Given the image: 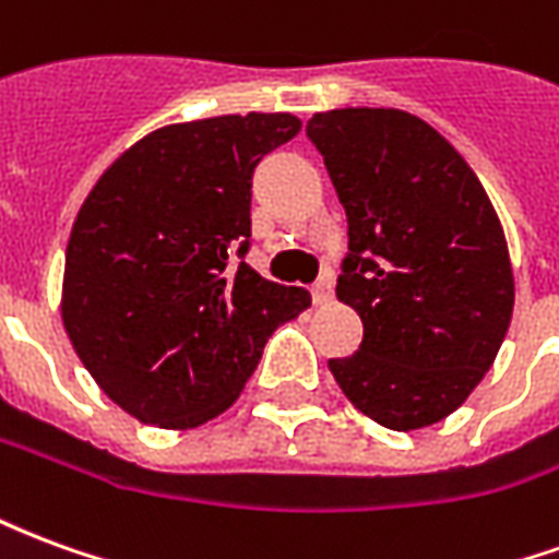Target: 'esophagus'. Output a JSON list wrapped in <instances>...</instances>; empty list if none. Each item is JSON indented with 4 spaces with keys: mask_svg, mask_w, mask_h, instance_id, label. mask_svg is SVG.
<instances>
[{
    "mask_svg": "<svg viewBox=\"0 0 559 559\" xmlns=\"http://www.w3.org/2000/svg\"><path fill=\"white\" fill-rule=\"evenodd\" d=\"M311 299H314L317 305H326L329 299H332V278H329V275H323V278L311 287Z\"/></svg>",
    "mask_w": 559,
    "mask_h": 559,
    "instance_id": "obj_1",
    "label": "esophagus"
}]
</instances>
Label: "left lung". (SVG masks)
Masks as SVG:
<instances>
[{
	"instance_id": "left-lung-1",
	"label": "left lung",
	"mask_w": 559,
	"mask_h": 559,
	"mask_svg": "<svg viewBox=\"0 0 559 559\" xmlns=\"http://www.w3.org/2000/svg\"><path fill=\"white\" fill-rule=\"evenodd\" d=\"M308 138L347 212L338 302L362 320L329 359L368 419L416 431L455 413L497 359L515 305L503 224L455 146L392 107L314 114Z\"/></svg>"
}]
</instances>
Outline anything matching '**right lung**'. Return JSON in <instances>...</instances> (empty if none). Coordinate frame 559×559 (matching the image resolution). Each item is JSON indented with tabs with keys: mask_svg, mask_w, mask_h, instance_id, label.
I'll use <instances>...</instances> for the list:
<instances>
[{
	"mask_svg": "<svg viewBox=\"0 0 559 559\" xmlns=\"http://www.w3.org/2000/svg\"><path fill=\"white\" fill-rule=\"evenodd\" d=\"M293 114L212 116L152 131L102 173L66 251L62 323L128 416L188 431L242 395L269 335L311 305L257 275L251 176L299 134Z\"/></svg>",
	"mask_w": 559,
	"mask_h": 559,
	"instance_id": "obj_1",
	"label": "right lung"
}]
</instances>
